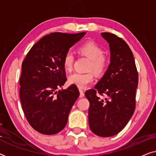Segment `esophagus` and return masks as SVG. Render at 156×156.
Segmentation results:
<instances>
[{"mask_svg": "<svg viewBox=\"0 0 156 156\" xmlns=\"http://www.w3.org/2000/svg\"><path fill=\"white\" fill-rule=\"evenodd\" d=\"M80 97L82 98L84 96V90H83L82 89H80Z\"/></svg>", "mask_w": 156, "mask_h": 156, "instance_id": "1", "label": "esophagus"}]
</instances>
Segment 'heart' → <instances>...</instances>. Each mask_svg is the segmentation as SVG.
<instances>
[{
    "mask_svg": "<svg viewBox=\"0 0 156 156\" xmlns=\"http://www.w3.org/2000/svg\"><path fill=\"white\" fill-rule=\"evenodd\" d=\"M79 54L90 59L89 69H92L98 74H101L106 71L108 65V58L104 55V50L94 42L89 41L81 44L78 48ZM74 57L71 52H67L62 59L63 67L66 71H72L73 67ZM94 80L92 72H75L69 76L70 84H74L80 88H84Z\"/></svg>",
    "mask_w": 156,
    "mask_h": 156,
    "instance_id": "heart-1",
    "label": "heart"
}]
</instances>
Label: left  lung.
Masks as SVG:
<instances>
[{
  "instance_id": "1",
  "label": "left lung",
  "mask_w": 156,
  "mask_h": 156,
  "mask_svg": "<svg viewBox=\"0 0 156 156\" xmlns=\"http://www.w3.org/2000/svg\"><path fill=\"white\" fill-rule=\"evenodd\" d=\"M109 44L111 63L95 89L85 92L89 101V124L91 131L101 137H110L122 131L136 108L138 74L133 52L121 37L101 33ZM97 93L103 95L100 98Z\"/></svg>"
}]
</instances>
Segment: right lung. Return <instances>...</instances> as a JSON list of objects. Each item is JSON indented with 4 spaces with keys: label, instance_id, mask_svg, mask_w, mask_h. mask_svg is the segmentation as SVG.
Instances as JSON below:
<instances>
[{
    "label": "right lung",
    "instance_id": "1",
    "mask_svg": "<svg viewBox=\"0 0 156 156\" xmlns=\"http://www.w3.org/2000/svg\"><path fill=\"white\" fill-rule=\"evenodd\" d=\"M86 33H52L32 47L22 63L20 99L30 125L44 135L61 131L80 96L76 85L57 91L67 81L62 59Z\"/></svg>",
    "mask_w": 156,
    "mask_h": 156
}]
</instances>
